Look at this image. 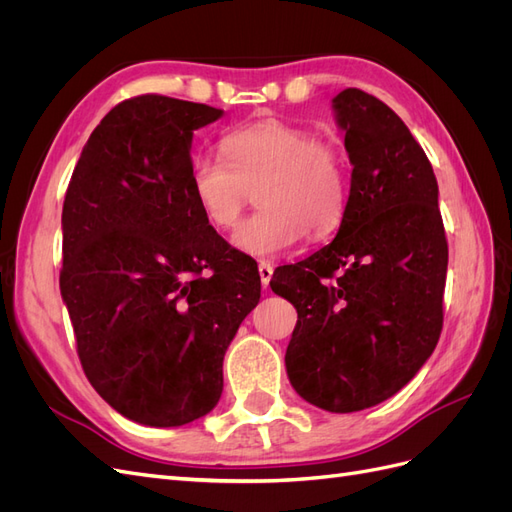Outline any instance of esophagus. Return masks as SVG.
Here are the masks:
<instances>
[{"label":"esophagus","mask_w":512,"mask_h":512,"mask_svg":"<svg viewBox=\"0 0 512 512\" xmlns=\"http://www.w3.org/2000/svg\"><path fill=\"white\" fill-rule=\"evenodd\" d=\"M273 265L271 262H267V260H262L260 265H258V273H260V284H262V288H267L269 286V282H271V277H273Z\"/></svg>","instance_id":"1"}]
</instances>
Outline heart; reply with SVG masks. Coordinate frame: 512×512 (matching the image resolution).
<instances>
[{"mask_svg":"<svg viewBox=\"0 0 512 512\" xmlns=\"http://www.w3.org/2000/svg\"><path fill=\"white\" fill-rule=\"evenodd\" d=\"M224 156L200 151L190 164L196 205L218 230L235 226L258 194L262 211L232 232L239 252L273 258L342 224L350 173L344 149L284 121H258L222 138Z\"/></svg>","mask_w":512,"mask_h":512,"instance_id":"obj_1","label":"heart"}]
</instances>
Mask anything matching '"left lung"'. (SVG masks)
I'll return each mask as SVG.
<instances>
[{
  "label": "left lung",
  "mask_w": 512,
  "mask_h": 512,
  "mask_svg": "<svg viewBox=\"0 0 512 512\" xmlns=\"http://www.w3.org/2000/svg\"><path fill=\"white\" fill-rule=\"evenodd\" d=\"M352 164L335 239L280 267L271 290L297 307L292 389L327 412H359L416 376L442 331L448 245L438 181L389 106L361 89L333 98Z\"/></svg>",
  "instance_id": "1"
}]
</instances>
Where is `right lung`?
<instances>
[{
	"label": "right lung",
	"instance_id": "add662e5",
	"mask_svg": "<svg viewBox=\"0 0 512 512\" xmlns=\"http://www.w3.org/2000/svg\"><path fill=\"white\" fill-rule=\"evenodd\" d=\"M222 115L156 94L117 104L64 200L59 288L83 371L108 406L149 427L215 408L224 354L260 299L256 262L215 232L190 183L194 130Z\"/></svg>",
	"mask_w": 512,
	"mask_h": 512
}]
</instances>
